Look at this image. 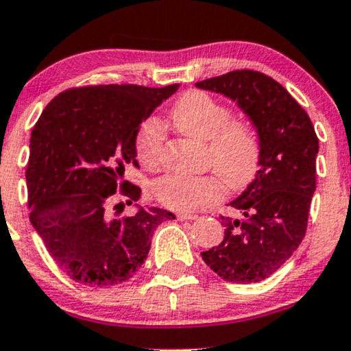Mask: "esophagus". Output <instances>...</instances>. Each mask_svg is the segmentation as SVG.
<instances>
[{"instance_id": "esophagus-1", "label": "esophagus", "mask_w": 351, "mask_h": 351, "mask_svg": "<svg viewBox=\"0 0 351 351\" xmlns=\"http://www.w3.org/2000/svg\"><path fill=\"white\" fill-rule=\"evenodd\" d=\"M176 217H178V221H191V219H196L198 215H193V213H178Z\"/></svg>"}]
</instances>
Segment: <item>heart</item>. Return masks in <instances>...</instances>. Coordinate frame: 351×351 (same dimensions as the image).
Wrapping results in <instances>:
<instances>
[{"label": "heart", "mask_w": 351, "mask_h": 351, "mask_svg": "<svg viewBox=\"0 0 351 351\" xmlns=\"http://www.w3.org/2000/svg\"><path fill=\"white\" fill-rule=\"evenodd\" d=\"M171 120L181 134L209 140L211 162L221 181L243 189L259 170L261 145L252 127L234 122L231 110L203 90H189L176 100ZM163 130L148 120L136 136V156L147 168H158L163 158ZM156 199L171 209H191L219 198L221 183L213 176L167 175L153 186Z\"/></svg>", "instance_id": "1"}]
</instances>
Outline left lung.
Here are the masks:
<instances>
[{
  "instance_id": "obj_1",
  "label": "left lung",
  "mask_w": 351,
  "mask_h": 351,
  "mask_svg": "<svg viewBox=\"0 0 351 351\" xmlns=\"http://www.w3.org/2000/svg\"><path fill=\"white\" fill-rule=\"evenodd\" d=\"M196 87L236 102L261 145L256 178L229 203L241 216H221L224 239L201 257L228 282L264 280L291 259L307 231L315 191V128L297 100L263 72L232 71Z\"/></svg>"
}]
</instances>
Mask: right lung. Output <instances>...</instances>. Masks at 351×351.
Segmentation results:
<instances>
[{
  "instance_id": "1",
  "label": "right lung",
  "mask_w": 351,
  "mask_h": 351,
  "mask_svg": "<svg viewBox=\"0 0 351 351\" xmlns=\"http://www.w3.org/2000/svg\"><path fill=\"white\" fill-rule=\"evenodd\" d=\"M178 87L69 88L47 104L34 125L26 168L29 219L72 280L88 287L128 280L147 259L156 226L175 219L167 209L136 204L142 191L123 176L127 165L138 167L142 123ZM119 184L128 202L136 203L134 217L108 211Z\"/></svg>"
}]
</instances>
